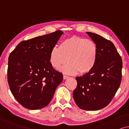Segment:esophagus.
<instances>
[{
    "mask_svg": "<svg viewBox=\"0 0 129 129\" xmlns=\"http://www.w3.org/2000/svg\"><path fill=\"white\" fill-rule=\"evenodd\" d=\"M63 80H67V79L69 78V77L67 76V75H63Z\"/></svg>",
    "mask_w": 129,
    "mask_h": 129,
    "instance_id": "obj_1",
    "label": "esophagus"
}]
</instances>
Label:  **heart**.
I'll return each mask as SVG.
<instances>
[{
  "mask_svg": "<svg viewBox=\"0 0 129 129\" xmlns=\"http://www.w3.org/2000/svg\"><path fill=\"white\" fill-rule=\"evenodd\" d=\"M97 55L95 42L90 39L73 37L63 41L59 47L53 48L49 55V62L56 70H61L68 62L62 70L67 74H84L94 68Z\"/></svg>",
  "mask_w": 129,
  "mask_h": 129,
  "instance_id": "heart-1",
  "label": "heart"
}]
</instances>
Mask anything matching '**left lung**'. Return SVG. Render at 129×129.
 Listing matches in <instances>:
<instances>
[{
  "instance_id": "1",
  "label": "left lung",
  "mask_w": 129,
  "mask_h": 129,
  "mask_svg": "<svg viewBox=\"0 0 129 129\" xmlns=\"http://www.w3.org/2000/svg\"><path fill=\"white\" fill-rule=\"evenodd\" d=\"M97 47L96 63L90 72L76 77L73 92L75 103L85 110H99L113 99L121 81L123 62L114 44L102 36L87 32Z\"/></svg>"
}]
</instances>
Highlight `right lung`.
<instances>
[{"label": "right lung", "mask_w": 129, "mask_h": 129, "mask_svg": "<svg viewBox=\"0 0 129 129\" xmlns=\"http://www.w3.org/2000/svg\"><path fill=\"white\" fill-rule=\"evenodd\" d=\"M61 30L20 42L9 55L8 82L15 99L30 110L42 109L52 100L62 74L49 62Z\"/></svg>", "instance_id": "1"}]
</instances>
